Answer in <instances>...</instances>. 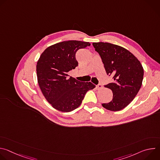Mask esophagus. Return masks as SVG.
<instances>
[{"label": "esophagus", "mask_w": 160, "mask_h": 160, "mask_svg": "<svg viewBox=\"0 0 160 160\" xmlns=\"http://www.w3.org/2000/svg\"><path fill=\"white\" fill-rule=\"evenodd\" d=\"M96 88H97L98 89H101V88H102V85H101V84H99V85H98L96 86Z\"/></svg>", "instance_id": "obj_1"}]
</instances>
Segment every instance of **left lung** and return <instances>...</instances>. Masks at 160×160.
I'll use <instances>...</instances> for the list:
<instances>
[{"instance_id":"left-lung-1","label":"left lung","mask_w":160,"mask_h":160,"mask_svg":"<svg viewBox=\"0 0 160 160\" xmlns=\"http://www.w3.org/2000/svg\"><path fill=\"white\" fill-rule=\"evenodd\" d=\"M92 45L102 59L106 73L114 80L105 85L112 90V99L102 106L109 111H120L133 101L141 88L143 67L133 54L120 45L102 42Z\"/></svg>"}]
</instances>
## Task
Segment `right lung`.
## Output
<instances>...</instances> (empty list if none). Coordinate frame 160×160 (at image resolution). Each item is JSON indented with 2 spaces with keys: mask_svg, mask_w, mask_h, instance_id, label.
Returning <instances> with one entry per match:
<instances>
[{
  "mask_svg": "<svg viewBox=\"0 0 160 160\" xmlns=\"http://www.w3.org/2000/svg\"><path fill=\"white\" fill-rule=\"evenodd\" d=\"M90 45L86 42L64 41L51 45L40 55L36 70L38 83L45 98L56 109H75L87 91L96 87L92 83L80 82L68 75L78 66L77 51Z\"/></svg>",
  "mask_w": 160,
  "mask_h": 160,
  "instance_id": "add662e5",
  "label": "right lung"
}]
</instances>
